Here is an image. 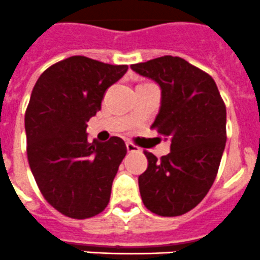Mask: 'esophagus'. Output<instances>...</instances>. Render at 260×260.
Here are the masks:
<instances>
[{
    "instance_id": "1",
    "label": "esophagus",
    "mask_w": 260,
    "mask_h": 260,
    "mask_svg": "<svg viewBox=\"0 0 260 260\" xmlns=\"http://www.w3.org/2000/svg\"><path fill=\"white\" fill-rule=\"evenodd\" d=\"M126 150H127V152H139L141 148L135 146V144H133L132 142H126Z\"/></svg>"
}]
</instances>
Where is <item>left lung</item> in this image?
Wrapping results in <instances>:
<instances>
[{
    "label": "left lung",
    "mask_w": 260,
    "mask_h": 260,
    "mask_svg": "<svg viewBox=\"0 0 260 260\" xmlns=\"http://www.w3.org/2000/svg\"><path fill=\"white\" fill-rule=\"evenodd\" d=\"M161 88V107L151 128L171 139V152L138 178L142 201L158 216H180L211 189L226 142V108L211 75L181 57L164 56L132 65Z\"/></svg>",
    "instance_id": "1"
}]
</instances>
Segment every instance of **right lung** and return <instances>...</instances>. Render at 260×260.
<instances>
[{
    "label": "right lung",
    "instance_id": "right-lung-1",
    "mask_svg": "<svg viewBox=\"0 0 260 260\" xmlns=\"http://www.w3.org/2000/svg\"><path fill=\"white\" fill-rule=\"evenodd\" d=\"M127 65L73 56L48 68L32 89L24 116L27 157L41 194L71 219L99 215L126 155L125 142L87 141V122Z\"/></svg>",
    "mask_w": 260,
    "mask_h": 260
}]
</instances>
